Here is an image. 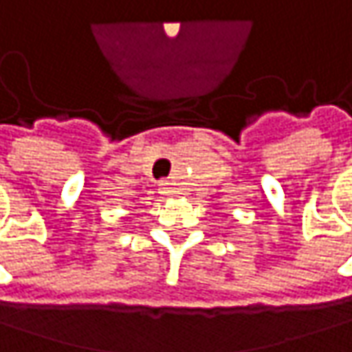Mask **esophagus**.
<instances>
[{
  "mask_svg": "<svg viewBox=\"0 0 352 352\" xmlns=\"http://www.w3.org/2000/svg\"><path fill=\"white\" fill-rule=\"evenodd\" d=\"M159 193L163 195V197H173V185L169 183V181H163L161 185H159Z\"/></svg>",
  "mask_w": 352,
  "mask_h": 352,
  "instance_id": "1",
  "label": "esophagus"
}]
</instances>
